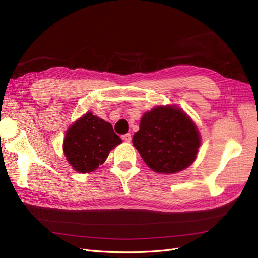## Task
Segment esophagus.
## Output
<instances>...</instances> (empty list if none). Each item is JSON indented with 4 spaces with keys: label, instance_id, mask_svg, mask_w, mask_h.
I'll return each mask as SVG.
<instances>
[{
    "label": "esophagus",
    "instance_id": "obj_1",
    "mask_svg": "<svg viewBox=\"0 0 258 258\" xmlns=\"http://www.w3.org/2000/svg\"><path fill=\"white\" fill-rule=\"evenodd\" d=\"M121 139L123 140L124 142H130V141H131V135H130V134H126V135H123V136L121 137Z\"/></svg>",
    "mask_w": 258,
    "mask_h": 258
}]
</instances>
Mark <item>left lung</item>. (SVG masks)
Instances as JSON below:
<instances>
[{"mask_svg":"<svg viewBox=\"0 0 258 258\" xmlns=\"http://www.w3.org/2000/svg\"><path fill=\"white\" fill-rule=\"evenodd\" d=\"M132 143L155 172L175 173L190 166L200 146L197 127L175 106H157L146 112Z\"/></svg>","mask_w":258,"mask_h":258,"instance_id":"left-lung-1","label":"left lung"}]
</instances>
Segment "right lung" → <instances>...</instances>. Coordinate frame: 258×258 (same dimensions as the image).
<instances>
[{
  "label": "right lung",
  "mask_w": 258,
  "mask_h": 258,
  "mask_svg": "<svg viewBox=\"0 0 258 258\" xmlns=\"http://www.w3.org/2000/svg\"><path fill=\"white\" fill-rule=\"evenodd\" d=\"M119 143L121 140L112 124L89 112L67 131L63 151L73 169L88 173L102 165L110 151Z\"/></svg>",
  "instance_id": "right-lung-1"
}]
</instances>
